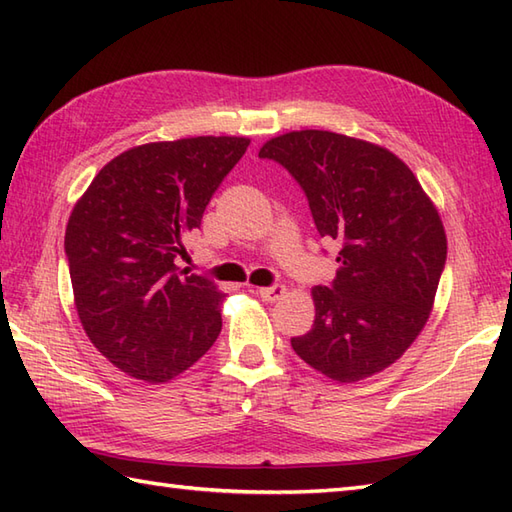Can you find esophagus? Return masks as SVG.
I'll list each match as a JSON object with an SVG mask.
<instances>
[{
    "instance_id": "esophagus-1",
    "label": "esophagus",
    "mask_w": 512,
    "mask_h": 512,
    "mask_svg": "<svg viewBox=\"0 0 512 512\" xmlns=\"http://www.w3.org/2000/svg\"><path fill=\"white\" fill-rule=\"evenodd\" d=\"M257 295L262 297L264 301H268V303H275V301H279L281 297L286 295V286H281V284H275V286H266V288H259L257 290Z\"/></svg>"
}]
</instances>
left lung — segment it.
<instances>
[{
    "instance_id": "8db88e82",
    "label": "left lung",
    "mask_w": 512,
    "mask_h": 512,
    "mask_svg": "<svg viewBox=\"0 0 512 512\" xmlns=\"http://www.w3.org/2000/svg\"><path fill=\"white\" fill-rule=\"evenodd\" d=\"M306 193L317 231L339 242L330 286H314V325L292 339L303 361L339 383L396 363L427 323L447 235L436 204L389 149L361 138L301 129L259 149Z\"/></svg>"
}]
</instances>
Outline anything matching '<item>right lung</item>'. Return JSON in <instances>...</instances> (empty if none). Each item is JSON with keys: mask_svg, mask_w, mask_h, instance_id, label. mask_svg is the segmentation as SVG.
<instances>
[{"mask_svg": "<svg viewBox=\"0 0 512 512\" xmlns=\"http://www.w3.org/2000/svg\"><path fill=\"white\" fill-rule=\"evenodd\" d=\"M248 145L195 136L132 147L74 204L65 228L74 306L96 350L127 376L167 383L220 336L222 292L176 259Z\"/></svg>", "mask_w": 512, "mask_h": 512, "instance_id": "1", "label": "right lung"}]
</instances>
